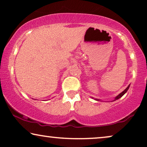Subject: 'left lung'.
<instances>
[{"instance_id":"left-lung-1","label":"left lung","mask_w":147,"mask_h":147,"mask_svg":"<svg viewBox=\"0 0 147 147\" xmlns=\"http://www.w3.org/2000/svg\"><path fill=\"white\" fill-rule=\"evenodd\" d=\"M129 86H128V87H127V88H126V89H125V90H124V91H123V92H121L120 94H118V96H117L116 97V98H115V99H114V100H118V99H119V98H121V96H122L123 95V94H125V92L127 91V90H128V89H129ZM95 100H98V99H95Z\"/></svg>"}]
</instances>
